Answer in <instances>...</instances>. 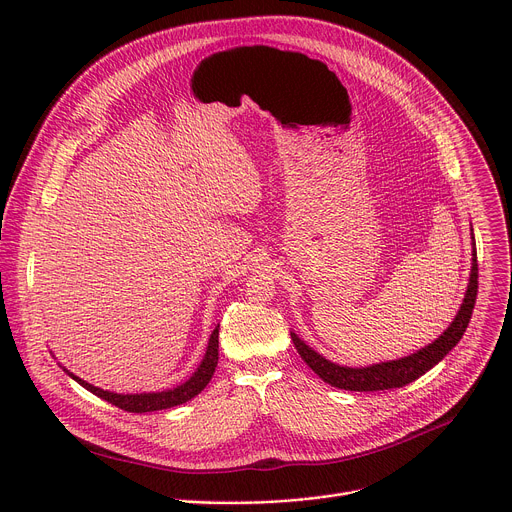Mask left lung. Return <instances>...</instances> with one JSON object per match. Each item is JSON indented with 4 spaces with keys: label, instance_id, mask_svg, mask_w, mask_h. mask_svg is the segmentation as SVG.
<instances>
[{
    "label": "left lung",
    "instance_id": "obj_1",
    "mask_svg": "<svg viewBox=\"0 0 512 512\" xmlns=\"http://www.w3.org/2000/svg\"><path fill=\"white\" fill-rule=\"evenodd\" d=\"M474 239V237H472ZM478 296V261H476V249L472 251V271H470V283L464 296V304L460 306V312L456 314L454 322L448 326V330L433 340L429 346L399 358V360H389V362H379L371 364V367H362V369H350V367H340L336 362L326 360L322 354L312 350L298 334L291 332V340H294L300 356L308 367L328 385L344 389V391H387V389H397L405 387L407 383H413L421 375H425L431 367H435L464 336L472 310L476 304Z\"/></svg>",
    "mask_w": 512,
    "mask_h": 512
}]
</instances>
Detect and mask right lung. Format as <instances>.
<instances>
[{"label":"right lung","instance_id":"add662e5","mask_svg":"<svg viewBox=\"0 0 512 512\" xmlns=\"http://www.w3.org/2000/svg\"><path fill=\"white\" fill-rule=\"evenodd\" d=\"M218 362V326L212 330L210 338H208V346H206V354L200 362V367L196 369V373L182 385H178L176 389H168V391H160V393H139V395H119V393H111V391H103L99 387L89 385L87 381L79 379L77 375L68 373V377L75 379L81 387H85L87 391H91L93 395L109 401L111 405L129 411V413H148V411H160V409H170L176 405H182L186 401H190L192 397H196L212 379L214 369Z\"/></svg>","mask_w":512,"mask_h":512}]
</instances>
